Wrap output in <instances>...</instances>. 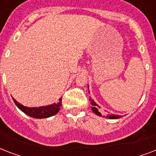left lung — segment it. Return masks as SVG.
<instances>
[{
    "label": "left lung",
    "mask_w": 156,
    "mask_h": 156,
    "mask_svg": "<svg viewBox=\"0 0 156 156\" xmlns=\"http://www.w3.org/2000/svg\"><path fill=\"white\" fill-rule=\"evenodd\" d=\"M90 104H91V105H92V108H91L92 111L94 112H95L96 115H98V116H102V114L100 113V107L98 106L97 104L94 102V100H91V98L90 99ZM104 116H106L107 118H109V119H118V118H120V116H117V115H110V114H108V113L106 114V115H104Z\"/></svg>",
    "instance_id": "left-lung-1"
}]
</instances>
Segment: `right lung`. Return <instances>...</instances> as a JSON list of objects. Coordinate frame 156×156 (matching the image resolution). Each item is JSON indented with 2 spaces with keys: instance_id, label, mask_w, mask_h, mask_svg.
Instances as JSON below:
<instances>
[{
  "instance_id": "right-lung-1",
  "label": "right lung",
  "mask_w": 156,
  "mask_h": 156,
  "mask_svg": "<svg viewBox=\"0 0 156 156\" xmlns=\"http://www.w3.org/2000/svg\"><path fill=\"white\" fill-rule=\"evenodd\" d=\"M13 100L18 108L22 110L24 113H26L28 116L34 117V118H47V117L56 115L60 111L62 97L60 98L58 102L56 103V104H51L48 106L39 107V108H27V107L23 106L21 104L17 102L14 99H13Z\"/></svg>"
}]
</instances>
